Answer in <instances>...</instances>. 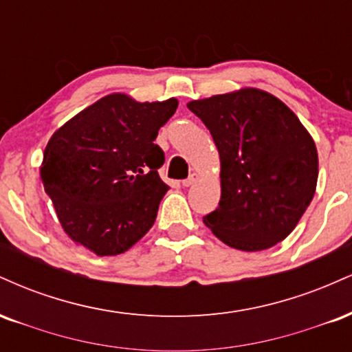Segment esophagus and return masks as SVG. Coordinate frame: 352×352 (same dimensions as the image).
<instances>
[{"label":"esophagus","instance_id":"esophagus-1","mask_svg":"<svg viewBox=\"0 0 352 352\" xmlns=\"http://www.w3.org/2000/svg\"><path fill=\"white\" fill-rule=\"evenodd\" d=\"M197 180H199V173L193 172V173H190L187 179L182 180V185H184V187H192L193 184H197Z\"/></svg>","mask_w":352,"mask_h":352}]
</instances>
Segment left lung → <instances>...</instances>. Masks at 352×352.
<instances>
[{
	"label": "left lung",
	"mask_w": 352,
	"mask_h": 352,
	"mask_svg": "<svg viewBox=\"0 0 352 352\" xmlns=\"http://www.w3.org/2000/svg\"><path fill=\"white\" fill-rule=\"evenodd\" d=\"M188 109L207 125L221 162V199L205 225L243 252L280 243L316 190L318 152L308 131L260 89L192 100Z\"/></svg>",
	"instance_id": "1"
}]
</instances>
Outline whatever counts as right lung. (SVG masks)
<instances>
[{"mask_svg":"<svg viewBox=\"0 0 352 352\" xmlns=\"http://www.w3.org/2000/svg\"><path fill=\"white\" fill-rule=\"evenodd\" d=\"M177 99L111 94L72 117L44 151L41 182L64 232L99 256L127 252L152 228L168 185L153 140Z\"/></svg>","mask_w":352,"mask_h":352,"instance_id":"add662e5","label":"right lung"}]
</instances>
